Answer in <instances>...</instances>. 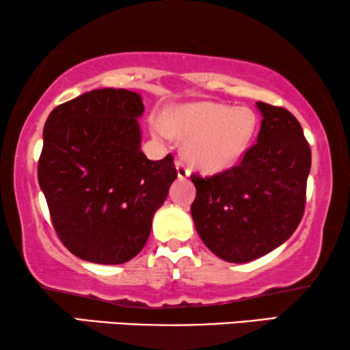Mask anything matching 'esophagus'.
<instances>
[{"label": "esophagus", "instance_id": "1", "mask_svg": "<svg viewBox=\"0 0 350 350\" xmlns=\"http://www.w3.org/2000/svg\"><path fill=\"white\" fill-rule=\"evenodd\" d=\"M175 165L176 172H178V178H186V176H189V174H191V170H189L188 164H186L183 159H176Z\"/></svg>", "mask_w": 350, "mask_h": 350}]
</instances>
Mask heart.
Returning <instances> with one entry per match:
<instances>
[{
    "label": "heart",
    "mask_w": 350,
    "mask_h": 350,
    "mask_svg": "<svg viewBox=\"0 0 350 350\" xmlns=\"http://www.w3.org/2000/svg\"><path fill=\"white\" fill-rule=\"evenodd\" d=\"M257 117L251 109L219 103H199L178 107L172 119L154 124V133L170 139L186 138L185 154L193 165L206 172H221L238 164L251 146Z\"/></svg>",
    "instance_id": "1"
}]
</instances>
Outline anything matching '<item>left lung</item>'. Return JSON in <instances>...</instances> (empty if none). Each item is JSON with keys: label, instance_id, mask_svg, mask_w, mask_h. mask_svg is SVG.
Instances as JSON below:
<instances>
[{"label": "left lung", "instance_id": "obj_1", "mask_svg": "<svg viewBox=\"0 0 350 350\" xmlns=\"http://www.w3.org/2000/svg\"><path fill=\"white\" fill-rule=\"evenodd\" d=\"M257 143L231 169L191 175L198 234L217 257L234 264L281 246L301 224L312 154L302 126L288 109L257 103Z\"/></svg>", "mask_w": 350, "mask_h": 350}]
</instances>
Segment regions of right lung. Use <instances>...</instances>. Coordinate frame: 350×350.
I'll list each match as a JSON object with an SVG mask.
<instances>
[{
	"instance_id": "obj_1",
	"label": "right lung",
	"mask_w": 350,
	"mask_h": 350,
	"mask_svg": "<svg viewBox=\"0 0 350 350\" xmlns=\"http://www.w3.org/2000/svg\"><path fill=\"white\" fill-rule=\"evenodd\" d=\"M143 112L138 93L103 88L59 104L44 124L38 183L59 239L83 260L133 258L176 178L172 154L142 151Z\"/></svg>"
}]
</instances>
